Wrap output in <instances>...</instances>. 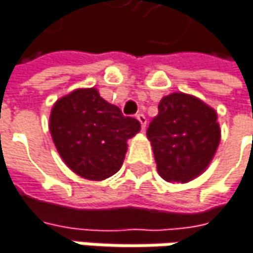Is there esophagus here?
Returning <instances> with one entry per match:
<instances>
[{"label":"esophagus","mask_w":253,"mask_h":253,"mask_svg":"<svg viewBox=\"0 0 253 253\" xmlns=\"http://www.w3.org/2000/svg\"><path fill=\"white\" fill-rule=\"evenodd\" d=\"M136 119L139 121L141 128L145 129V126H147V118H145V115H144V114H136Z\"/></svg>","instance_id":"1"}]
</instances>
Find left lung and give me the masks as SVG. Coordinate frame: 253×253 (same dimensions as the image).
I'll use <instances>...</instances> for the list:
<instances>
[{
    "mask_svg": "<svg viewBox=\"0 0 253 253\" xmlns=\"http://www.w3.org/2000/svg\"><path fill=\"white\" fill-rule=\"evenodd\" d=\"M147 136L158 174L170 183H187L206 170L217 150V114L194 96L171 93L160 102Z\"/></svg>",
    "mask_w": 253,
    "mask_h": 253,
    "instance_id": "1",
    "label": "left lung"
}]
</instances>
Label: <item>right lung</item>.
<instances>
[{
	"instance_id": "obj_1",
	"label": "right lung",
	"mask_w": 253,
	"mask_h": 253,
	"mask_svg": "<svg viewBox=\"0 0 253 253\" xmlns=\"http://www.w3.org/2000/svg\"><path fill=\"white\" fill-rule=\"evenodd\" d=\"M141 129L135 118L102 99L96 89H78L59 99L50 115L53 142L70 170L105 180L121 169L126 139Z\"/></svg>"
}]
</instances>
